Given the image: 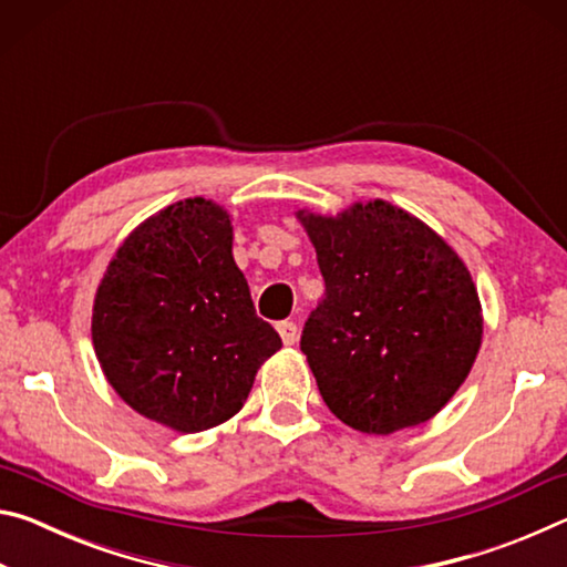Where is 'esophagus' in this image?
<instances>
[{"label":"esophagus","mask_w":567,"mask_h":567,"mask_svg":"<svg viewBox=\"0 0 567 567\" xmlns=\"http://www.w3.org/2000/svg\"><path fill=\"white\" fill-rule=\"evenodd\" d=\"M277 332H280V338H282L285 344L297 342V324L295 322H280V324H277Z\"/></svg>","instance_id":"34e87169"}]
</instances>
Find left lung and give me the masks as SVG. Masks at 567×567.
<instances>
[{"label":"left lung","instance_id":"left-lung-1","mask_svg":"<svg viewBox=\"0 0 567 567\" xmlns=\"http://www.w3.org/2000/svg\"><path fill=\"white\" fill-rule=\"evenodd\" d=\"M324 297L300 348L344 425L390 435L435 417L473 370L483 305L467 265L433 227L385 199L338 215L297 209Z\"/></svg>","mask_w":567,"mask_h":567}]
</instances>
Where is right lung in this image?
<instances>
[{
  "label": "right lung",
  "mask_w": 567,
  "mask_h": 567,
  "mask_svg": "<svg viewBox=\"0 0 567 567\" xmlns=\"http://www.w3.org/2000/svg\"><path fill=\"white\" fill-rule=\"evenodd\" d=\"M92 342L112 390L152 422L203 433L243 410L282 348L233 257V217L187 197L124 237L100 280Z\"/></svg>",
  "instance_id": "add662e5"
}]
</instances>
